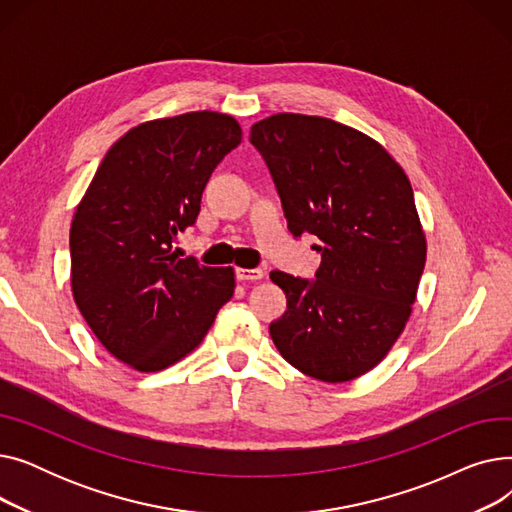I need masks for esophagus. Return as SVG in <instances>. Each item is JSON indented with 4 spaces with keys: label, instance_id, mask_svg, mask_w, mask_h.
I'll return each mask as SVG.
<instances>
[{
    "label": "esophagus",
    "instance_id": "esophagus-1",
    "mask_svg": "<svg viewBox=\"0 0 512 512\" xmlns=\"http://www.w3.org/2000/svg\"><path fill=\"white\" fill-rule=\"evenodd\" d=\"M263 276H265L263 270H245V267H238L236 270V278L240 282H259L263 280Z\"/></svg>",
    "mask_w": 512,
    "mask_h": 512
}]
</instances>
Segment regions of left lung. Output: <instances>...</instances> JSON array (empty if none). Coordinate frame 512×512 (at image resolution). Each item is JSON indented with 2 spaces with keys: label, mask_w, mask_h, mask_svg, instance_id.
I'll return each mask as SVG.
<instances>
[{
  "label": "left lung",
  "mask_w": 512,
  "mask_h": 512,
  "mask_svg": "<svg viewBox=\"0 0 512 512\" xmlns=\"http://www.w3.org/2000/svg\"><path fill=\"white\" fill-rule=\"evenodd\" d=\"M294 238L313 234L315 280L272 272L286 313L270 326L280 355L321 382H351L405 330L427 242L411 182L367 134L321 116L274 114L251 128Z\"/></svg>",
  "instance_id": "8db88e82"
}]
</instances>
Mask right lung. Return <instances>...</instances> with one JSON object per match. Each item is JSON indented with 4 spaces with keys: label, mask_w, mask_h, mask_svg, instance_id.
Returning <instances> with one entry per match:
<instances>
[{
    "label": "right lung",
    "mask_w": 512,
    "mask_h": 512,
    "mask_svg": "<svg viewBox=\"0 0 512 512\" xmlns=\"http://www.w3.org/2000/svg\"><path fill=\"white\" fill-rule=\"evenodd\" d=\"M242 141L220 112H188L130 128L105 153L70 226L74 303L124 365L161 371L201 344L234 294L232 267L180 259L203 188Z\"/></svg>",
    "instance_id": "right-lung-1"
}]
</instances>
